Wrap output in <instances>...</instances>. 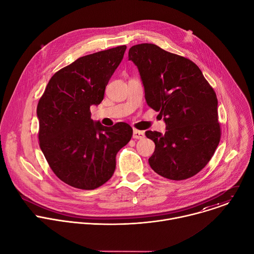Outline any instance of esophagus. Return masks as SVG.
<instances>
[{"instance_id":"34e87169","label":"esophagus","mask_w":254,"mask_h":254,"mask_svg":"<svg viewBox=\"0 0 254 254\" xmlns=\"http://www.w3.org/2000/svg\"><path fill=\"white\" fill-rule=\"evenodd\" d=\"M144 136V132L138 129H133V133H132V137L136 138V139H141Z\"/></svg>"}]
</instances>
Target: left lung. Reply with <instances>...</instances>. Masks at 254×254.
Returning a JSON list of instances; mask_svg holds the SVG:
<instances>
[{
	"instance_id": "obj_1",
	"label": "left lung",
	"mask_w": 254,
	"mask_h": 254,
	"mask_svg": "<svg viewBox=\"0 0 254 254\" xmlns=\"http://www.w3.org/2000/svg\"><path fill=\"white\" fill-rule=\"evenodd\" d=\"M128 58L138 68L148 105L167 125L164 134L146 131L156 144L151 168L175 181L195 176L209 163L221 137L213 87L193 61L155 44L132 46Z\"/></svg>"
}]
</instances>
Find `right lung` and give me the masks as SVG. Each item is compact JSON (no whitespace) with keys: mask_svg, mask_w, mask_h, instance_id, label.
Returning <instances> with one entry per match:
<instances>
[{"mask_svg":"<svg viewBox=\"0 0 254 254\" xmlns=\"http://www.w3.org/2000/svg\"><path fill=\"white\" fill-rule=\"evenodd\" d=\"M126 45L82 56L58 70L37 105L39 146L53 173L67 185L94 190L112 178L118 152L130 140L127 123L112 127L91 120Z\"/></svg>","mask_w":254,"mask_h":254,"instance_id":"obj_1","label":"right lung"}]
</instances>
